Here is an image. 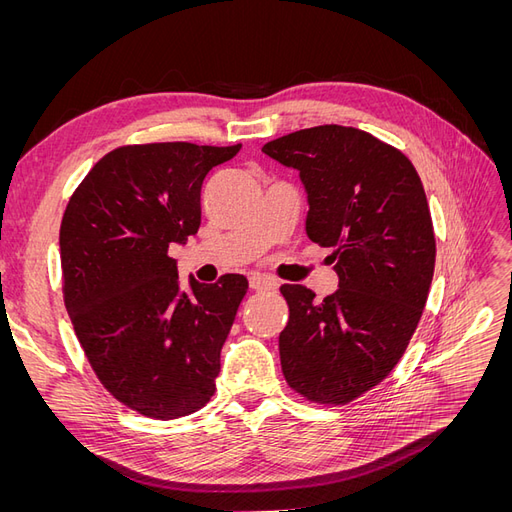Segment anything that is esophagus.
Segmentation results:
<instances>
[{
  "label": "esophagus",
  "mask_w": 512,
  "mask_h": 512,
  "mask_svg": "<svg viewBox=\"0 0 512 512\" xmlns=\"http://www.w3.org/2000/svg\"><path fill=\"white\" fill-rule=\"evenodd\" d=\"M250 286L258 292H271V290H277V282L271 280V277L267 275H250Z\"/></svg>",
  "instance_id": "1"
}]
</instances>
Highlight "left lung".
Returning <instances> with one entry per match:
<instances>
[{
	"label": "left lung",
	"instance_id": "1",
	"mask_svg": "<svg viewBox=\"0 0 512 512\" xmlns=\"http://www.w3.org/2000/svg\"><path fill=\"white\" fill-rule=\"evenodd\" d=\"M299 170L307 237L333 247L339 288L316 301L282 286L286 382L318 404H348L382 382L404 354L429 294L436 239L412 162L359 128L318 126L262 147Z\"/></svg>",
	"mask_w": 512,
	"mask_h": 512
}]
</instances>
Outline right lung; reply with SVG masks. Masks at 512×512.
<instances>
[{"label": "right lung", "instance_id": "obj_1", "mask_svg": "<svg viewBox=\"0 0 512 512\" xmlns=\"http://www.w3.org/2000/svg\"><path fill=\"white\" fill-rule=\"evenodd\" d=\"M241 145L119 147L89 170L59 230L64 299L96 376L121 404L151 418L203 408L220 350L247 292L243 275L179 282L168 247L200 226L209 170Z\"/></svg>", "mask_w": 512, "mask_h": 512}]
</instances>
